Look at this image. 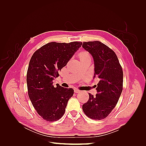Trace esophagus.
Listing matches in <instances>:
<instances>
[{
    "instance_id": "34e87169",
    "label": "esophagus",
    "mask_w": 146,
    "mask_h": 146,
    "mask_svg": "<svg viewBox=\"0 0 146 146\" xmlns=\"http://www.w3.org/2000/svg\"><path fill=\"white\" fill-rule=\"evenodd\" d=\"M74 92H76V93H79V92H80V91L76 88V89H74Z\"/></svg>"
}]
</instances>
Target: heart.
<instances>
[{"label":"heart","instance_id":"heart-1","mask_svg":"<svg viewBox=\"0 0 146 146\" xmlns=\"http://www.w3.org/2000/svg\"><path fill=\"white\" fill-rule=\"evenodd\" d=\"M88 56V54H87L86 52H83L80 54V58H83V57H86V56Z\"/></svg>","mask_w":146,"mask_h":146}]
</instances>
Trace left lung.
Masks as SVG:
<instances>
[{
	"label": "left lung",
	"instance_id": "8db88e82",
	"mask_svg": "<svg viewBox=\"0 0 146 146\" xmlns=\"http://www.w3.org/2000/svg\"><path fill=\"white\" fill-rule=\"evenodd\" d=\"M82 47L93 58L94 75L99 78L95 96L89 93V100L82 106L86 115L101 120L108 116L120 98L123 87V71L114 52L100 41L83 42Z\"/></svg>",
	"mask_w": 146,
	"mask_h": 146
}]
</instances>
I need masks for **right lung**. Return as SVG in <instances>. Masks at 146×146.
Wrapping results in <instances>:
<instances>
[{"instance_id":"right-lung-1","label":"right lung","mask_w":146,"mask_h":146,"mask_svg":"<svg viewBox=\"0 0 146 146\" xmlns=\"http://www.w3.org/2000/svg\"><path fill=\"white\" fill-rule=\"evenodd\" d=\"M82 45L81 42H51L32 55L27 74L28 94L37 113L44 120L55 121L63 116L72 88H64L53 80Z\"/></svg>"}]
</instances>
